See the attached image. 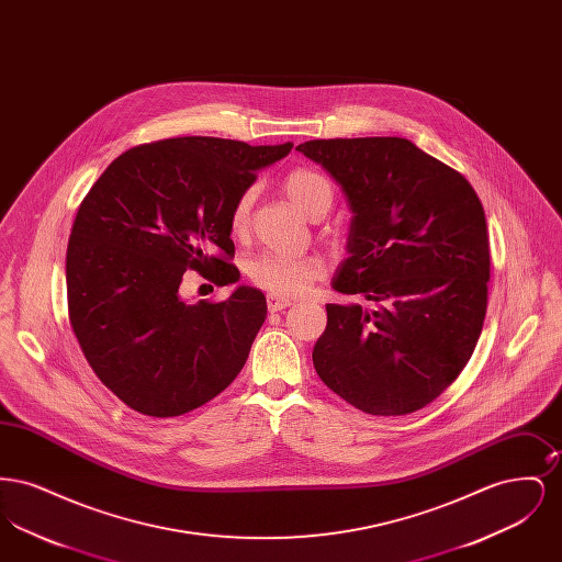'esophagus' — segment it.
<instances>
[{
	"instance_id": "1",
	"label": "esophagus",
	"mask_w": 562,
	"mask_h": 562,
	"mask_svg": "<svg viewBox=\"0 0 562 562\" xmlns=\"http://www.w3.org/2000/svg\"><path fill=\"white\" fill-rule=\"evenodd\" d=\"M293 305V299L289 296H280V294H268L269 312H282L286 307Z\"/></svg>"
}]
</instances>
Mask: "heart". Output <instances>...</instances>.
I'll use <instances>...</instances> for the list:
<instances>
[{
	"mask_svg": "<svg viewBox=\"0 0 562 562\" xmlns=\"http://www.w3.org/2000/svg\"><path fill=\"white\" fill-rule=\"evenodd\" d=\"M282 186L296 209L314 218L328 213L335 202L333 181L314 168H294L284 177ZM252 195V189H246L232 209L229 225L234 234H244L248 227ZM322 271L321 261L314 257H293L269 250L246 261V276L250 282L273 294L303 293L314 280L321 278Z\"/></svg>",
	"mask_w": 562,
	"mask_h": 562,
	"instance_id": "1",
	"label": "heart"
}]
</instances>
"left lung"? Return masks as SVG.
Segmentation results:
<instances>
[{
	"mask_svg": "<svg viewBox=\"0 0 562 562\" xmlns=\"http://www.w3.org/2000/svg\"><path fill=\"white\" fill-rule=\"evenodd\" d=\"M322 164L351 206L349 257L326 303L314 367L326 387L369 415H408L468 364L488 301L491 252L468 179L408 138H318L296 147Z\"/></svg>",
	"mask_w": 562,
	"mask_h": 562,
	"instance_id": "obj_1",
	"label": "left lung"
}]
</instances>
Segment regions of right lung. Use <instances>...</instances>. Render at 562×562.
<instances>
[{
	"instance_id": "1",
	"label": "right lung",
	"mask_w": 562,
	"mask_h": 562,
	"mask_svg": "<svg viewBox=\"0 0 562 562\" xmlns=\"http://www.w3.org/2000/svg\"><path fill=\"white\" fill-rule=\"evenodd\" d=\"M291 149L214 136L145 143L81 200L67 246L69 322L92 371L136 413L186 415L240 373L266 294L238 286L188 305L179 286L188 269L216 286L240 280L232 209Z\"/></svg>"
}]
</instances>
